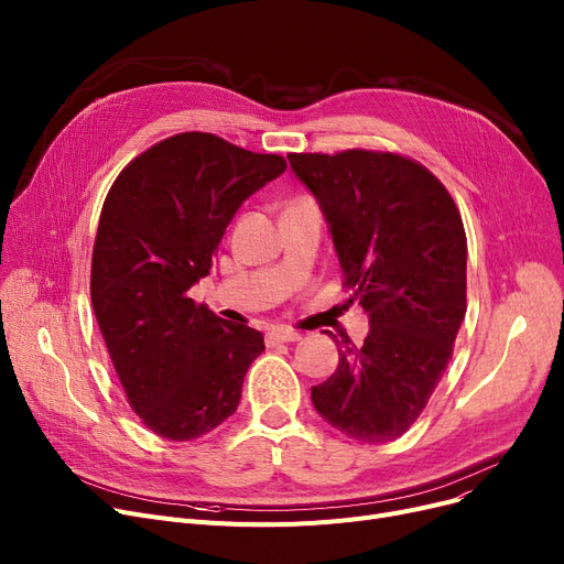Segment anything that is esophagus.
I'll return each instance as SVG.
<instances>
[{"mask_svg":"<svg viewBox=\"0 0 564 564\" xmlns=\"http://www.w3.org/2000/svg\"><path fill=\"white\" fill-rule=\"evenodd\" d=\"M302 338V334L300 332H294V329H285V327H276V329H272L270 334L264 336V340H267V345H279V343H297Z\"/></svg>","mask_w":564,"mask_h":564,"instance_id":"obj_1","label":"esophagus"}]
</instances>
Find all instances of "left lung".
<instances>
[{"label": "left lung", "instance_id": "left-lung-1", "mask_svg": "<svg viewBox=\"0 0 564 564\" xmlns=\"http://www.w3.org/2000/svg\"><path fill=\"white\" fill-rule=\"evenodd\" d=\"M329 224L347 304L370 322L336 340L338 368L311 389L315 411L364 443L402 436L446 372L466 313V232L448 189L395 153H290Z\"/></svg>", "mask_w": 564, "mask_h": 564}]
</instances>
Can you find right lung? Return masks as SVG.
Returning <instances> with one entry per match:
<instances>
[{
    "label": "right lung",
    "instance_id": "right-lung-1",
    "mask_svg": "<svg viewBox=\"0 0 564 564\" xmlns=\"http://www.w3.org/2000/svg\"><path fill=\"white\" fill-rule=\"evenodd\" d=\"M207 132L169 137L116 177L100 213L91 302L121 387L141 423L192 441L232 416L262 334L194 304L187 290L240 205L285 171Z\"/></svg>",
    "mask_w": 564,
    "mask_h": 564
}]
</instances>
